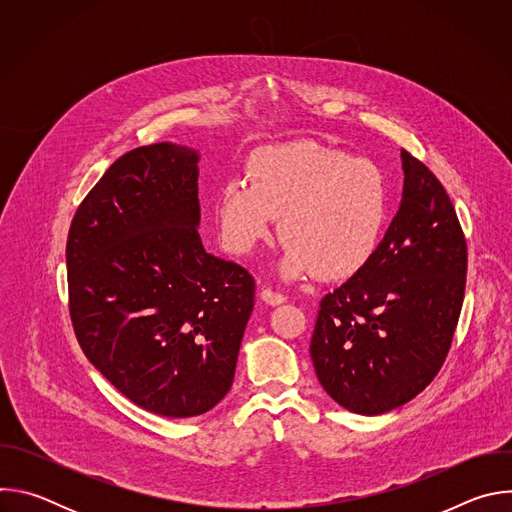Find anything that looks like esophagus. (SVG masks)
Masks as SVG:
<instances>
[{
    "label": "esophagus",
    "mask_w": 512,
    "mask_h": 512,
    "mask_svg": "<svg viewBox=\"0 0 512 512\" xmlns=\"http://www.w3.org/2000/svg\"><path fill=\"white\" fill-rule=\"evenodd\" d=\"M259 296H261V300H263L265 304H269V306H279V304H283V302L287 300L283 294H279V291H273V289H269V287H263Z\"/></svg>",
    "instance_id": "34e87169"
}]
</instances>
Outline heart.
Masks as SVG:
<instances>
[{
    "instance_id": "heart-1",
    "label": "heart",
    "mask_w": 512,
    "mask_h": 512,
    "mask_svg": "<svg viewBox=\"0 0 512 512\" xmlns=\"http://www.w3.org/2000/svg\"><path fill=\"white\" fill-rule=\"evenodd\" d=\"M247 176L249 182L229 180L214 204L218 235L231 253L245 255L267 241L279 216L285 247L277 271L285 279L318 273L346 281L379 253L391 190L377 162L302 139L255 152Z\"/></svg>"
}]
</instances>
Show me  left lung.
I'll use <instances>...</instances> for the list:
<instances>
[{
	"mask_svg": "<svg viewBox=\"0 0 512 512\" xmlns=\"http://www.w3.org/2000/svg\"><path fill=\"white\" fill-rule=\"evenodd\" d=\"M403 198L379 253L320 302L310 354L344 409L381 415L440 373L460 318L468 251L454 204L401 150Z\"/></svg>",
	"mask_w": 512,
	"mask_h": 512,
	"instance_id": "1",
	"label": "left lung"
}]
</instances>
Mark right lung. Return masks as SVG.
Masks as SVG:
<instances>
[{"label":"right lung","instance_id":"obj_1","mask_svg":"<svg viewBox=\"0 0 512 512\" xmlns=\"http://www.w3.org/2000/svg\"><path fill=\"white\" fill-rule=\"evenodd\" d=\"M198 162L162 141L121 156L72 218L70 318L93 367L129 401L196 417L235 379L255 281L206 253Z\"/></svg>","mask_w":512,"mask_h":512}]
</instances>
